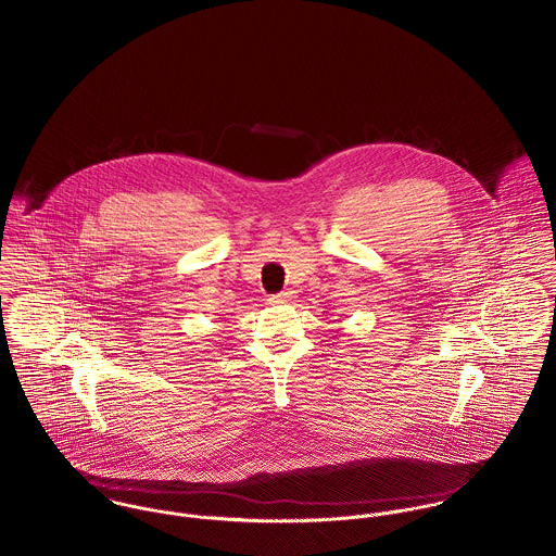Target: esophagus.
<instances>
[{
	"label": "esophagus",
	"instance_id": "obj_1",
	"mask_svg": "<svg viewBox=\"0 0 556 556\" xmlns=\"http://www.w3.org/2000/svg\"><path fill=\"white\" fill-rule=\"evenodd\" d=\"M293 298V291H282V293H278V295H271L267 302L269 303H287L289 300Z\"/></svg>",
	"mask_w": 556,
	"mask_h": 556
}]
</instances>
